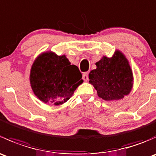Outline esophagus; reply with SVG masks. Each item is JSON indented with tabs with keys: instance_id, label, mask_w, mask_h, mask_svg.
Here are the masks:
<instances>
[{
	"instance_id": "34e87169",
	"label": "esophagus",
	"mask_w": 156,
	"mask_h": 156,
	"mask_svg": "<svg viewBox=\"0 0 156 156\" xmlns=\"http://www.w3.org/2000/svg\"><path fill=\"white\" fill-rule=\"evenodd\" d=\"M88 75H89V72H88L83 73V79H84V81H87L88 80Z\"/></svg>"
}]
</instances>
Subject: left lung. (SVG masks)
Here are the masks:
<instances>
[{
  "label": "left lung",
  "mask_w": 156,
  "mask_h": 156,
  "mask_svg": "<svg viewBox=\"0 0 156 156\" xmlns=\"http://www.w3.org/2000/svg\"><path fill=\"white\" fill-rule=\"evenodd\" d=\"M97 69L89 74V82L104 100H121L130 93L133 84V74L127 59L116 51L112 58L103 57L96 62Z\"/></svg>",
  "instance_id": "obj_1"
}]
</instances>
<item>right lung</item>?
<instances>
[{
    "label": "right lung",
    "mask_w": 156,
    "mask_h": 156,
    "mask_svg": "<svg viewBox=\"0 0 156 156\" xmlns=\"http://www.w3.org/2000/svg\"><path fill=\"white\" fill-rule=\"evenodd\" d=\"M78 66L70 65L66 56L44 53L33 63L30 83L34 94L44 103L56 106L70 99L83 82Z\"/></svg>",
    "instance_id": "add662e5"
}]
</instances>
